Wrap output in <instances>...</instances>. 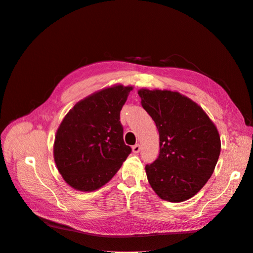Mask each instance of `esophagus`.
Masks as SVG:
<instances>
[{"instance_id": "34e87169", "label": "esophagus", "mask_w": 253, "mask_h": 253, "mask_svg": "<svg viewBox=\"0 0 253 253\" xmlns=\"http://www.w3.org/2000/svg\"><path fill=\"white\" fill-rule=\"evenodd\" d=\"M140 150H141V146H140V144H135V145H133V146H132V152H133V153H135V154L139 153V152H140Z\"/></svg>"}]
</instances>
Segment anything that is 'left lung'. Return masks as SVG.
<instances>
[{
    "label": "left lung",
    "instance_id": "left-lung-1",
    "mask_svg": "<svg viewBox=\"0 0 253 253\" xmlns=\"http://www.w3.org/2000/svg\"><path fill=\"white\" fill-rule=\"evenodd\" d=\"M141 105L156 124L159 155L145 166L158 197L183 202L210 179L221 150L216 126L203 109L177 92L142 88Z\"/></svg>",
    "mask_w": 253,
    "mask_h": 253
}]
</instances>
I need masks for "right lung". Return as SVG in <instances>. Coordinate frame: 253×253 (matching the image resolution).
I'll use <instances>...</instances> for the list:
<instances>
[{
	"label": "right lung",
	"mask_w": 253,
	"mask_h": 253,
	"mask_svg": "<svg viewBox=\"0 0 253 253\" xmlns=\"http://www.w3.org/2000/svg\"><path fill=\"white\" fill-rule=\"evenodd\" d=\"M132 86L115 85L79 101L65 116L54 140V160L69 186L93 191L119 171L131 147L123 139L121 110Z\"/></svg>",
	"instance_id": "obj_1"
}]
</instances>
